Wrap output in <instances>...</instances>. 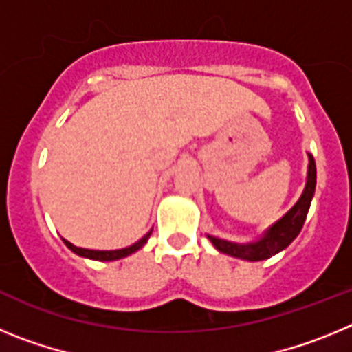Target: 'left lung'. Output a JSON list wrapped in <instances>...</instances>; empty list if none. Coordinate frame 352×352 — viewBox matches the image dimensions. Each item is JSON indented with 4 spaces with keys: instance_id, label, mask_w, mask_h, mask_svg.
I'll use <instances>...</instances> for the list:
<instances>
[{
    "instance_id": "8db88e82",
    "label": "left lung",
    "mask_w": 352,
    "mask_h": 352,
    "mask_svg": "<svg viewBox=\"0 0 352 352\" xmlns=\"http://www.w3.org/2000/svg\"><path fill=\"white\" fill-rule=\"evenodd\" d=\"M314 192H316V160H314L312 155H309V170H307V183H305L303 194L298 199V203L280 220H276L273 226H270L257 241L232 243V241H226V239L214 238L210 234H208V238L217 250L223 252L227 256L245 261L270 259L272 256L287 248L292 243V239L300 234L307 213L310 210Z\"/></svg>"
}]
</instances>
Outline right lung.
I'll use <instances>...</instances> for the list:
<instances>
[{"label":"right lung","mask_w":352,"mask_h":352,"mask_svg":"<svg viewBox=\"0 0 352 352\" xmlns=\"http://www.w3.org/2000/svg\"><path fill=\"white\" fill-rule=\"evenodd\" d=\"M149 236H151V231H149L146 236H142L138 243L130 245V247L126 248H120V250H89V248L76 247V245H72L70 241H67V239H63V241L65 245L74 252V254H77V256L80 257H88V259H93V261H116V259H123V257L130 256V254H133V252H138L139 248L144 247V243L149 239Z\"/></svg>","instance_id":"add662e5"}]
</instances>
